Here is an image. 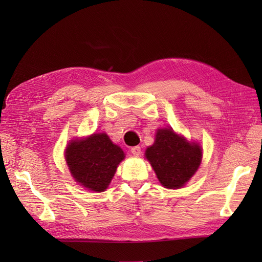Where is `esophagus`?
Instances as JSON below:
<instances>
[{"instance_id":"obj_1","label":"esophagus","mask_w":262,"mask_h":262,"mask_svg":"<svg viewBox=\"0 0 262 262\" xmlns=\"http://www.w3.org/2000/svg\"><path fill=\"white\" fill-rule=\"evenodd\" d=\"M131 153L134 155V156H137V157H139L140 155H141V147L140 146H134V147H132L131 148Z\"/></svg>"}]
</instances>
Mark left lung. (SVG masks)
Wrapping results in <instances>:
<instances>
[{"label":"left lung","mask_w":262,"mask_h":262,"mask_svg":"<svg viewBox=\"0 0 262 262\" xmlns=\"http://www.w3.org/2000/svg\"><path fill=\"white\" fill-rule=\"evenodd\" d=\"M145 157L165 188L178 189L199 168L202 148L189 143L171 129H161L156 133L155 143L147 147Z\"/></svg>","instance_id":"8db88e82"}]
</instances>
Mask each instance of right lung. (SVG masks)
<instances>
[{
  "instance_id": "1",
  "label": "right lung",
  "mask_w": 262,
  "mask_h": 262,
  "mask_svg": "<svg viewBox=\"0 0 262 262\" xmlns=\"http://www.w3.org/2000/svg\"><path fill=\"white\" fill-rule=\"evenodd\" d=\"M123 158V150L106 133H94L86 139L72 141L66 152L69 169L75 181L96 192L107 189Z\"/></svg>"
}]
</instances>
